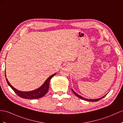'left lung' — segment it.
<instances>
[{
	"label": "left lung",
	"instance_id": "obj_1",
	"mask_svg": "<svg viewBox=\"0 0 123 123\" xmlns=\"http://www.w3.org/2000/svg\"><path fill=\"white\" fill-rule=\"evenodd\" d=\"M72 92H73V93L75 94V95L76 96H78L79 98H81V99H83V100H85V101H92V102H97V101H99V100H100V99H101L102 98H104V97L105 96H105H103L102 98H98V99H87V98H83V97H82L81 96H80V95H78V94L77 93H76L73 90H72Z\"/></svg>",
	"mask_w": 123,
	"mask_h": 123
}]
</instances>
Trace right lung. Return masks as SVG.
<instances>
[{
    "label": "right lung",
    "mask_w": 123,
    "mask_h": 123,
    "mask_svg": "<svg viewBox=\"0 0 123 123\" xmlns=\"http://www.w3.org/2000/svg\"><path fill=\"white\" fill-rule=\"evenodd\" d=\"M55 74L56 73L53 74V75L50 76L49 78H48L47 80L44 83V84L40 87H39L36 90L30 91V92H22V91H20L16 90V88H14L9 83V82H8L6 78V81L8 84L12 88L14 92H15V93L17 94V95H18L19 97L25 99H38L44 96L47 94L49 90V82L50 81V80ZM5 76H6V74Z\"/></svg>",
    "instance_id": "right-lung-1"
}]
</instances>
